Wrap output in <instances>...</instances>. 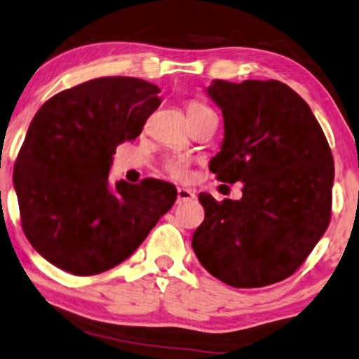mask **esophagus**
<instances>
[{
  "mask_svg": "<svg viewBox=\"0 0 359 359\" xmlns=\"http://www.w3.org/2000/svg\"><path fill=\"white\" fill-rule=\"evenodd\" d=\"M194 197H196V192L192 189H187V187H178V202L192 201Z\"/></svg>",
  "mask_w": 359,
  "mask_h": 359,
  "instance_id": "1",
  "label": "esophagus"
}]
</instances>
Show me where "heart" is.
<instances>
[{"label":"heart","mask_w":359,"mask_h":359,"mask_svg":"<svg viewBox=\"0 0 359 359\" xmlns=\"http://www.w3.org/2000/svg\"><path fill=\"white\" fill-rule=\"evenodd\" d=\"M203 110H210V109H208L205 104L192 101V102H189V106H187V115L203 112ZM165 170H167V173L170 176H173V178H178V180L186 178L187 162L184 161V158H168V161L165 162Z\"/></svg>","instance_id":"b5f03b06"}]
</instances>
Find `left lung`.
I'll return each instance as SVG.
<instances>
[{"mask_svg": "<svg viewBox=\"0 0 359 359\" xmlns=\"http://www.w3.org/2000/svg\"><path fill=\"white\" fill-rule=\"evenodd\" d=\"M224 137L208 168L241 181L239 201L201 192L205 218L192 236L203 268L237 289L279 283L306 260L330 219L334 158L311 109L278 80L205 88Z\"/></svg>", "mask_w": 359, "mask_h": 359, "instance_id": "1", "label": "left lung"}]
</instances>
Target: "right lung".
<instances>
[{"label": "right lung", "mask_w": 359, "mask_h": 359, "mask_svg": "<svg viewBox=\"0 0 359 359\" xmlns=\"http://www.w3.org/2000/svg\"><path fill=\"white\" fill-rule=\"evenodd\" d=\"M158 86L102 76L43 104L14 165L22 228L33 249L64 271L117 266L173 207L176 187L146 178L109 183L118 144L140 136L161 106Z\"/></svg>", "instance_id": "add662e5"}]
</instances>
